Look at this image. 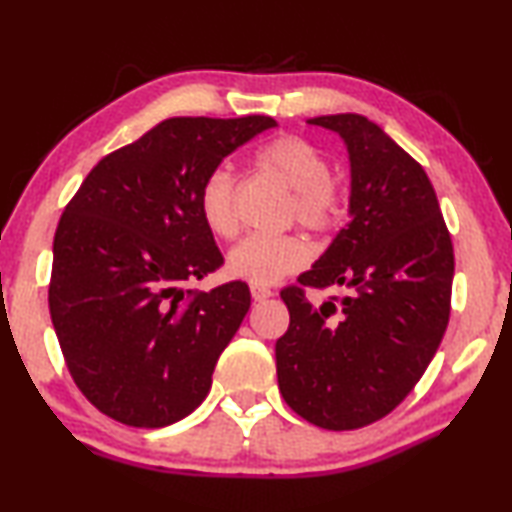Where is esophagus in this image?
Wrapping results in <instances>:
<instances>
[{"label": "esophagus", "instance_id": "obj_1", "mask_svg": "<svg viewBox=\"0 0 512 512\" xmlns=\"http://www.w3.org/2000/svg\"><path fill=\"white\" fill-rule=\"evenodd\" d=\"M250 294H253L255 301H266L269 297H273L269 287H259V285H250Z\"/></svg>", "mask_w": 512, "mask_h": 512}]
</instances>
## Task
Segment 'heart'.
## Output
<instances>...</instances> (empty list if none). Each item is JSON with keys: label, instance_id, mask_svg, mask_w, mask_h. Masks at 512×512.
<instances>
[{"label": "heart", "instance_id": "b5f03b06", "mask_svg": "<svg viewBox=\"0 0 512 512\" xmlns=\"http://www.w3.org/2000/svg\"><path fill=\"white\" fill-rule=\"evenodd\" d=\"M255 164L292 187L290 218L311 232H327L341 218V192L331 181L329 160L311 141L294 134H280L255 150ZM239 183L232 169L215 167L199 187V213L208 232L218 239L239 234ZM311 250L290 234H253L243 239L227 257L234 278L250 285H273L290 273L304 269Z\"/></svg>", "mask_w": 512, "mask_h": 512}]
</instances>
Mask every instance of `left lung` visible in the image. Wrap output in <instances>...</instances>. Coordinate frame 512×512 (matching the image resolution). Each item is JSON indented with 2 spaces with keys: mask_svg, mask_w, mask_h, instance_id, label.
I'll use <instances>...</instances> for the list:
<instances>
[{
  "mask_svg": "<svg viewBox=\"0 0 512 512\" xmlns=\"http://www.w3.org/2000/svg\"><path fill=\"white\" fill-rule=\"evenodd\" d=\"M350 155V222L299 285L280 292L278 387L315 427L359 429L392 413L427 371L450 320L455 253L424 169L357 113L311 118ZM348 286L322 307L305 287Z\"/></svg>",
  "mask_w": 512,
  "mask_h": 512,
  "instance_id": "8db88e82",
  "label": "left lung"
}]
</instances>
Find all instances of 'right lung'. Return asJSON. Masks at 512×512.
Wrapping results in <instances>:
<instances>
[{"instance_id": "right-lung-1", "label": "right lung", "mask_w": 512, "mask_h": 512, "mask_svg": "<svg viewBox=\"0 0 512 512\" xmlns=\"http://www.w3.org/2000/svg\"><path fill=\"white\" fill-rule=\"evenodd\" d=\"M269 115L169 118L99 160L64 208L48 308L64 362L92 406L129 427H167L211 390L250 308L246 283L185 290L220 269L199 187Z\"/></svg>"}]
</instances>
